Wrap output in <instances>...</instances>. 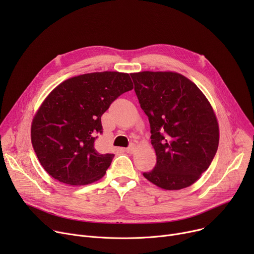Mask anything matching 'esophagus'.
Listing matches in <instances>:
<instances>
[{"label": "esophagus", "instance_id": "esophagus-1", "mask_svg": "<svg viewBox=\"0 0 254 254\" xmlns=\"http://www.w3.org/2000/svg\"><path fill=\"white\" fill-rule=\"evenodd\" d=\"M136 149H137V145L136 144H130L127 148H126L125 150H126V152H127V153H134L135 151H136Z\"/></svg>", "mask_w": 254, "mask_h": 254}]
</instances>
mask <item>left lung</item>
I'll return each mask as SVG.
<instances>
[{
  "instance_id": "1",
  "label": "left lung",
  "mask_w": 254,
  "mask_h": 254,
  "mask_svg": "<svg viewBox=\"0 0 254 254\" xmlns=\"http://www.w3.org/2000/svg\"><path fill=\"white\" fill-rule=\"evenodd\" d=\"M142 110L148 116L156 165L143 176L166 190L193 184L218 148L216 115L204 93L176 72L130 74Z\"/></svg>"
}]
</instances>
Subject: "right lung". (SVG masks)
Returning <instances> with one entry per match:
<instances>
[{
  "instance_id": "add662e5",
  "label": "right lung",
  "mask_w": 254,
  "mask_h": 254,
  "mask_svg": "<svg viewBox=\"0 0 254 254\" xmlns=\"http://www.w3.org/2000/svg\"><path fill=\"white\" fill-rule=\"evenodd\" d=\"M134 88L127 73L95 72L64 80L37 110L31 139L40 164L62 183L86 185L100 180L114 154L95 147L102 115L124 92Z\"/></svg>"
}]
</instances>
